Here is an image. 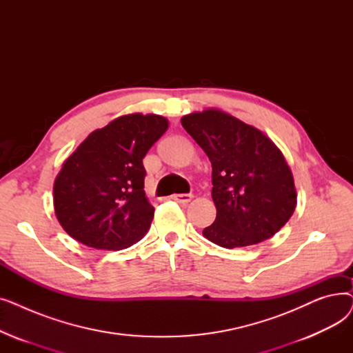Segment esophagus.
I'll use <instances>...</instances> for the list:
<instances>
[{"instance_id": "1", "label": "esophagus", "mask_w": 353, "mask_h": 353, "mask_svg": "<svg viewBox=\"0 0 353 353\" xmlns=\"http://www.w3.org/2000/svg\"><path fill=\"white\" fill-rule=\"evenodd\" d=\"M192 194H173L172 199L177 203H183V205H186V203H189L192 200Z\"/></svg>"}]
</instances>
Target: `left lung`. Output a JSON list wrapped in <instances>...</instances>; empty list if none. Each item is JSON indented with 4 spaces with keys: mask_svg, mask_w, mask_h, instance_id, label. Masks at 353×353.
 <instances>
[{
    "mask_svg": "<svg viewBox=\"0 0 353 353\" xmlns=\"http://www.w3.org/2000/svg\"><path fill=\"white\" fill-rule=\"evenodd\" d=\"M181 125L212 163L214 223L210 242L246 248L279 232L296 208L293 174L276 144L261 130L217 108L181 117Z\"/></svg>",
    "mask_w": 353,
    "mask_h": 353,
    "instance_id": "8db88e82",
    "label": "left lung"
}]
</instances>
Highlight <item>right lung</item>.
<instances>
[{"label":"right lung","mask_w":353,"mask_h":353,"mask_svg":"<svg viewBox=\"0 0 353 353\" xmlns=\"http://www.w3.org/2000/svg\"><path fill=\"white\" fill-rule=\"evenodd\" d=\"M169 127L157 114H127L94 130L54 181V210L77 242L120 250L147 233L154 208L144 193L143 159Z\"/></svg>","instance_id":"1"}]
</instances>
